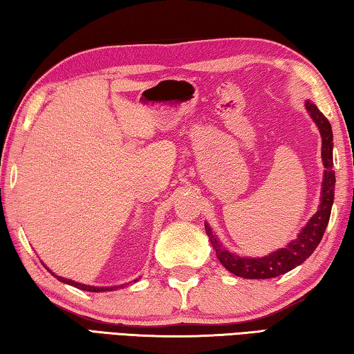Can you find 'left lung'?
I'll return each instance as SVG.
<instances>
[{"instance_id":"obj_1","label":"left lung","mask_w":354,"mask_h":354,"mask_svg":"<svg viewBox=\"0 0 354 354\" xmlns=\"http://www.w3.org/2000/svg\"><path fill=\"white\" fill-rule=\"evenodd\" d=\"M304 107H306L309 117L313 118L315 127L319 128L322 137V162L325 170H323L319 207H317V212L301 227V231L298 232V236L293 241L287 243L286 247L274 250L262 257H245L231 253L230 250H226L221 245L218 237L214 234L212 227L205 221L206 234L212 243V248L215 250L218 261L227 272L236 274V277L245 279H268L290 272L314 253L317 245L320 243L323 234H325L334 203L335 187V173L333 170V129L328 118L323 115L314 103L306 100L304 101Z\"/></svg>"}]
</instances>
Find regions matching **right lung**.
<instances>
[{
    "mask_svg": "<svg viewBox=\"0 0 354 354\" xmlns=\"http://www.w3.org/2000/svg\"><path fill=\"white\" fill-rule=\"evenodd\" d=\"M44 263V262H41ZM45 268L48 272H50L53 277H56L59 281H61V283H64V284H68V286H73V287H76V289H81V290H86V292H111V290H117V289H122V287H124V286H128V284H122V286H109V287H98V286H87V284H81V283H76V281H71V279H67V278H64V277H59V274H56V273H53L50 268H48L46 266H45ZM137 281V279H136Z\"/></svg>",
    "mask_w": 354,
    "mask_h": 354,
    "instance_id": "add662e5",
    "label": "right lung"
}]
</instances>
